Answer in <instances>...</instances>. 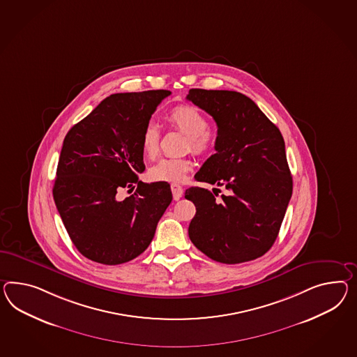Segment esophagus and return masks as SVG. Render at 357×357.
Segmentation results:
<instances>
[{"label":"esophagus","instance_id":"obj_1","mask_svg":"<svg viewBox=\"0 0 357 357\" xmlns=\"http://www.w3.org/2000/svg\"><path fill=\"white\" fill-rule=\"evenodd\" d=\"M171 189H172L174 201H178V199L183 197V188H181L180 185H177V183H172V185H171Z\"/></svg>","mask_w":357,"mask_h":357}]
</instances>
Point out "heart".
<instances>
[{"mask_svg":"<svg viewBox=\"0 0 357 357\" xmlns=\"http://www.w3.org/2000/svg\"><path fill=\"white\" fill-rule=\"evenodd\" d=\"M171 126L188 136V147L198 155H207L213 149L208 120L197 107L190 105L176 106L167 114ZM160 132L155 124L149 123L141 135V147L145 155L154 158L159 151ZM192 163L188 158H162L149 169V177L154 181L180 183L192 171Z\"/></svg>","mask_w":357,"mask_h":357,"instance_id":"1","label":"heart"}]
</instances>
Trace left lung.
Listing matches in <instances>:
<instances>
[{
    "instance_id": "obj_1",
    "label": "left lung",
    "mask_w": 357,
    "mask_h": 357,
    "mask_svg": "<svg viewBox=\"0 0 357 357\" xmlns=\"http://www.w3.org/2000/svg\"><path fill=\"white\" fill-rule=\"evenodd\" d=\"M218 124L216 154L195 180L225 186L219 194L189 188L195 204L189 225L194 246L212 260L239 264L257 259L273 246L293 194L284 141L280 129L242 93L190 89L186 97Z\"/></svg>"
}]
</instances>
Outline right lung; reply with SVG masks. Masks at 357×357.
<instances>
[{"label":"right lung","mask_w":357,"mask_h":357,"mask_svg":"<svg viewBox=\"0 0 357 357\" xmlns=\"http://www.w3.org/2000/svg\"><path fill=\"white\" fill-rule=\"evenodd\" d=\"M169 94H111L64 137L53 197L73 245L89 260L118 265L137 257L172 202L169 183L138 180L145 171L141 135ZM124 187L135 192L119 200Z\"/></svg>","instance_id":"obj_1"}]
</instances>
